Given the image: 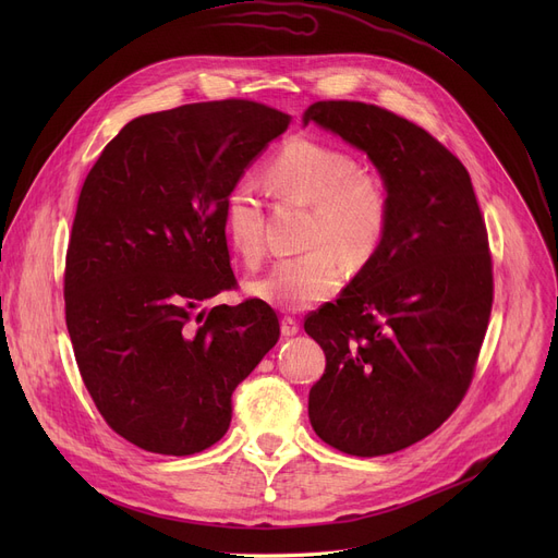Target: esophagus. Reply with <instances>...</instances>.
<instances>
[{"instance_id": "esophagus-1", "label": "esophagus", "mask_w": 558, "mask_h": 558, "mask_svg": "<svg viewBox=\"0 0 558 558\" xmlns=\"http://www.w3.org/2000/svg\"><path fill=\"white\" fill-rule=\"evenodd\" d=\"M299 328H301V324H299L294 316H284L282 318V335L284 337H294L299 332Z\"/></svg>"}]
</instances>
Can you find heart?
Instances as JSON below:
<instances>
[{"label": "heart", "instance_id": "obj_1", "mask_svg": "<svg viewBox=\"0 0 558 558\" xmlns=\"http://www.w3.org/2000/svg\"><path fill=\"white\" fill-rule=\"evenodd\" d=\"M276 198L310 205L301 255L278 259L248 284L259 301L280 310H307L335 296L343 264L362 271L383 251L391 228L393 192L383 171L362 167L353 151L316 137H291L264 169ZM230 246L248 267L264 257V210L253 181L234 183L221 205Z\"/></svg>", "mask_w": 558, "mask_h": 558}]
</instances>
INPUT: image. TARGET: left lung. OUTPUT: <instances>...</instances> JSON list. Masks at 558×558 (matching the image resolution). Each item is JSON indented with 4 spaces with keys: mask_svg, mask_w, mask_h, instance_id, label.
<instances>
[{
    "mask_svg": "<svg viewBox=\"0 0 558 558\" xmlns=\"http://www.w3.org/2000/svg\"><path fill=\"white\" fill-rule=\"evenodd\" d=\"M303 122L366 151L393 192L383 251L305 316L326 353L310 423L345 454H391L441 427L473 383L493 307L484 215L461 160L404 117L328 99Z\"/></svg>",
    "mask_w": 558,
    "mask_h": 558,
    "instance_id": "left-lung-1",
    "label": "left lung"
}]
</instances>
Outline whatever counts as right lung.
Instances as JSON below:
<instances>
[{"label": "right lung", "instance_id": "add662e5", "mask_svg": "<svg viewBox=\"0 0 558 558\" xmlns=\"http://www.w3.org/2000/svg\"><path fill=\"white\" fill-rule=\"evenodd\" d=\"M291 117L251 99L137 117L85 175L65 255V324L112 432L187 457L230 425V396L280 337L259 299L196 312L238 287L228 190Z\"/></svg>", "mask_w": 558, "mask_h": 558}]
</instances>
